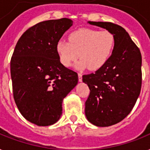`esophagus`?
<instances>
[{"mask_svg":"<svg viewBox=\"0 0 150 150\" xmlns=\"http://www.w3.org/2000/svg\"><path fill=\"white\" fill-rule=\"evenodd\" d=\"M79 82H82V74H79Z\"/></svg>","mask_w":150,"mask_h":150,"instance_id":"1","label":"esophagus"}]
</instances>
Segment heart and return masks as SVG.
Returning <instances> with one entry per match:
<instances>
[{"mask_svg":"<svg viewBox=\"0 0 150 150\" xmlns=\"http://www.w3.org/2000/svg\"><path fill=\"white\" fill-rule=\"evenodd\" d=\"M68 40H61L57 43L59 60L68 68L79 57L81 60L75 64L79 70H100L108 62L115 47V37L108 30L82 28L72 32Z\"/></svg>","mask_w":150,"mask_h":150,"instance_id":"b5f03b06","label":"heart"}]
</instances>
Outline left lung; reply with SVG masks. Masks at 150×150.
Segmentation results:
<instances>
[{
	"label": "left lung",
	"mask_w": 150,
	"mask_h": 150,
	"mask_svg": "<svg viewBox=\"0 0 150 150\" xmlns=\"http://www.w3.org/2000/svg\"><path fill=\"white\" fill-rule=\"evenodd\" d=\"M111 32L115 47L104 67L82 76L90 93L86 101L88 121L98 127L121 121L135 106L142 86V55L126 30L112 22H88Z\"/></svg>",
	"instance_id": "1"
}]
</instances>
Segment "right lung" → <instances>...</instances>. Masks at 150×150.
Masks as SVG:
<instances>
[{"label":"right lung","mask_w":150,"mask_h":150,"mask_svg":"<svg viewBox=\"0 0 150 150\" xmlns=\"http://www.w3.org/2000/svg\"><path fill=\"white\" fill-rule=\"evenodd\" d=\"M73 22L48 20L28 29L11 59L13 96L22 115L38 126H49L62 114L64 98L78 84V74L60 62L56 44Z\"/></svg>","instance_id":"add662e5"}]
</instances>
